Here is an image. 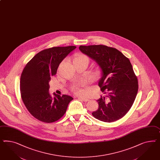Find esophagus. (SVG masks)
<instances>
[{
    "instance_id": "1",
    "label": "esophagus",
    "mask_w": 160,
    "mask_h": 160,
    "mask_svg": "<svg viewBox=\"0 0 160 160\" xmlns=\"http://www.w3.org/2000/svg\"><path fill=\"white\" fill-rule=\"evenodd\" d=\"M78 99H80V100H81V101H83V102H88V101H89V99L85 98H82V97H79Z\"/></svg>"
}]
</instances>
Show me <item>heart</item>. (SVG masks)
I'll return each instance as SVG.
<instances>
[{"label":"heart","instance_id":"heart-1","mask_svg":"<svg viewBox=\"0 0 160 160\" xmlns=\"http://www.w3.org/2000/svg\"><path fill=\"white\" fill-rule=\"evenodd\" d=\"M74 59H87V61H88V59L84 55H79ZM85 85H86V82L85 81H81L78 82L77 84L72 86V91L76 94L83 95L85 92L81 88L85 86Z\"/></svg>","mask_w":160,"mask_h":160}]
</instances>
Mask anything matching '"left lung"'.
Masks as SVG:
<instances>
[{"label":"left lung","mask_w":160,"mask_h":160,"mask_svg":"<svg viewBox=\"0 0 160 160\" xmlns=\"http://www.w3.org/2000/svg\"><path fill=\"white\" fill-rule=\"evenodd\" d=\"M79 49L95 61L102 71L98 85L106 95L97 100L99 108L92 114L109 123L122 118L132 106L138 89L130 60L118 50L104 45L80 46Z\"/></svg>","instance_id":"8db88e82"}]
</instances>
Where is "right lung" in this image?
<instances>
[{"instance_id": "obj_1", "label": "right lung", "mask_w": 160, "mask_h": 160, "mask_svg": "<svg viewBox=\"0 0 160 160\" xmlns=\"http://www.w3.org/2000/svg\"><path fill=\"white\" fill-rule=\"evenodd\" d=\"M75 46L54 47L41 51L31 59L20 77V89L24 104L30 114L44 123H52L65 113L73 98L49 93L51 77L55 75L59 64L75 49Z\"/></svg>"}]
</instances>
